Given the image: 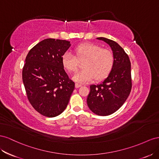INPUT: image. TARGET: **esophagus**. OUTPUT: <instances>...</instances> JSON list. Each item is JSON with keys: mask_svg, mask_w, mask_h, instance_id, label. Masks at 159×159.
<instances>
[{"mask_svg": "<svg viewBox=\"0 0 159 159\" xmlns=\"http://www.w3.org/2000/svg\"><path fill=\"white\" fill-rule=\"evenodd\" d=\"M81 86H82V84H80L79 83H75V87L76 88H79V87H81Z\"/></svg>", "mask_w": 159, "mask_h": 159, "instance_id": "obj_1", "label": "esophagus"}]
</instances>
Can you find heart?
I'll list each match as a JSON object with an SVG mask.
<instances>
[{"mask_svg":"<svg viewBox=\"0 0 159 159\" xmlns=\"http://www.w3.org/2000/svg\"><path fill=\"white\" fill-rule=\"evenodd\" d=\"M76 57L65 52L61 58L62 66L69 72H75L78 69V61L84 60V69L73 76L72 79L78 83H87L93 79L102 80L109 75L114 65L115 58L112 52L107 48H102L97 44L84 43L75 48Z\"/></svg>","mask_w":159,"mask_h":159,"instance_id":"b5f03b06","label":"heart"}]
</instances>
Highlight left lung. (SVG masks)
Masks as SVG:
<instances>
[{"label":"left lung","instance_id":"left-lung-1","mask_svg":"<svg viewBox=\"0 0 159 159\" xmlns=\"http://www.w3.org/2000/svg\"><path fill=\"white\" fill-rule=\"evenodd\" d=\"M111 47L115 58L111 72L102 83L90 86L87 105L99 116H107L119 110L127 99L132 88L130 61L128 54L117 43L98 37Z\"/></svg>","mask_w":159,"mask_h":159}]
</instances>
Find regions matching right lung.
Wrapping results in <instances>:
<instances>
[{
    "label": "right lung",
    "mask_w": 159,
    "mask_h": 159,
    "mask_svg": "<svg viewBox=\"0 0 159 159\" xmlns=\"http://www.w3.org/2000/svg\"><path fill=\"white\" fill-rule=\"evenodd\" d=\"M70 47L65 40L47 39L32 48L22 69V81L30 103L40 115L54 117L65 110L75 89L62 56Z\"/></svg>",
    "instance_id": "obj_1"
}]
</instances>
